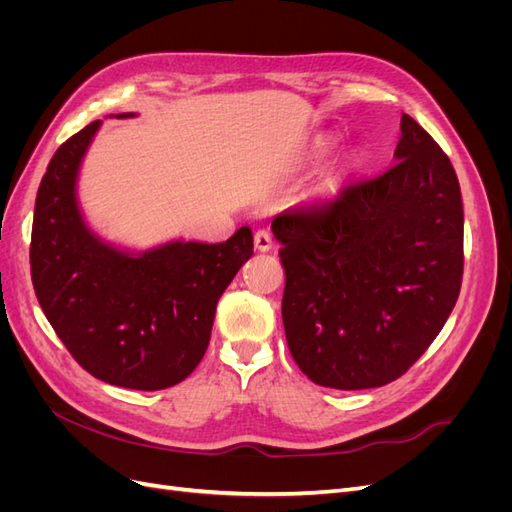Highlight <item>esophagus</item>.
Returning a JSON list of instances; mask_svg holds the SVG:
<instances>
[{
  "label": "esophagus",
  "instance_id": "obj_1",
  "mask_svg": "<svg viewBox=\"0 0 512 512\" xmlns=\"http://www.w3.org/2000/svg\"><path fill=\"white\" fill-rule=\"evenodd\" d=\"M254 245H256V250H258V252H269L271 247H273V237H271V232H269V230H265V228L256 230V232H254Z\"/></svg>",
  "mask_w": 512,
  "mask_h": 512
}]
</instances>
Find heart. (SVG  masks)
Wrapping results in <instances>:
<instances>
[{"mask_svg": "<svg viewBox=\"0 0 512 512\" xmlns=\"http://www.w3.org/2000/svg\"><path fill=\"white\" fill-rule=\"evenodd\" d=\"M327 190H331V185H327Z\"/></svg>", "mask_w": 512, "mask_h": 512, "instance_id": "b5f03b06", "label": "heart"}]
</instances>
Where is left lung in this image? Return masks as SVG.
<instances>
[{
    "label": "left lung",
    "instance_id": "obj_1",
    "mask_svg": "<svg viewBox=\"0 0 512 512\" xmlns=\"http://www.w3.org/2000/svg\"><path fill=\"white\" fill-rule=\"evenodd\" d=\"M286 271L282 318L303 374L331 389L389 384L442 331L463 275L455 168L410 115L395 164L271 224Z\"/></svg>",
    "mask_w": 512,
    "mask_h": 512
}]
</instances>
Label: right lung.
<instances>
[{"mask_svg":"<svg viewBox=\"0 0 512 512\" xmlns=\"http://www.w3.org/2000/svg\"><path fill=\"white\" fill-rule=\"evenodd\" d=\"M100 126L98 119L68 138L40 181L32 282L46 320L91 376L160 391L188 378L205 356L215 305L254 254L252 230L241 226L224 243L177 239L145 252L104 241L87 226L76 194Z\"/></svg>","mask_w":512,"mask_h":512,"instance_id":"right-lung-1","label":"right lung"}]
</instances>
